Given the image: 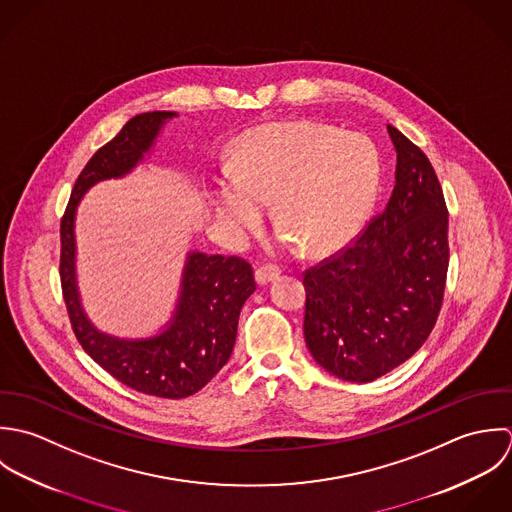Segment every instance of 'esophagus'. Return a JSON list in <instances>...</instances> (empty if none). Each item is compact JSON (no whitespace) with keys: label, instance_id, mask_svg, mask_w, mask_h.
I'll use <instances>...</instances> for the list:
<instances>
[{"label":"esophagus","instance_id":"obj_1","mask_svg":"<svg viewBox=\"0 0 512 512\" xmlns=\"http://www.w3.org/2000/svg\"><path fill=\"white\" fill-rule=\"evenodd\" d=\"M281 275V269L277 267V265H263V267H259L257 271H255V281L259 283V285H267V283H271L273 279H277Z\"/></svg>","mask_w":512,"mask_h":512}]
</instances>
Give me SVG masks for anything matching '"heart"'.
<instances>
[{
  "mask_svg": "<svg viewBox=\"0 0 512 512\" xmlns=\"http://www.w3.org/2000/svg\"><path fill=\"white\" fill-rule=\"evenodd\" d=\"M378 186L380 156L366 138L320 122H283L243 140L237 168L215 182V213L243 239L273 198L279 243L301 241L310 253H322L362 227Z\"/></svg>",
  "mask_w": 512,
  "mask_h": 512,
  "instance_id": "obj_1",
  "label": "heart"
}]
</instances>
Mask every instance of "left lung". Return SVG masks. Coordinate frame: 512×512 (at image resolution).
I'll use <instances>...</instances> for the list:
<instances>
[{"instance_id": "obj_1", "label": "left lung", "mask_w": 512, "mask_h": 512, "mask_svg": "<svg viewBox=\"0 0 512 512\" xmlns=\"http://www.w3.org/2000/svg\"><path fill=\"white\" fill-rule=\"evenodd\" d=\"M398 152L386 207L342 249L303 273V330L330 374L366 384L411 358L431 334L449 269V211L427 156L388 124Z\"/></svg>"}]
</instances>
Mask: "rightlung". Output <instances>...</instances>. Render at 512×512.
Segmentation results:
<instances>
[{
  "label": "right lung",
  "mask_w": 512,
  "mask_h": 512,
  "mask_svg": "<svg viewBox=\"0 0 512 512\" xmlns=\"http://www.w3.org/2000/svg\"><path fill=\"white\" fill-rule=\"evenodd\" d=\"M174 112L154 110L130 118L87 162L61 219L59 277L71 328L83 350L120 384L166 400L200 392L227 364L243 303L257 289L253 267L237 255H188L182 295L166 332L148 340H120L99 332L85 316L75 283V209L97 182L130 172Z\"/></svg>",
  "instance_id": "obj_1"
}]
</instances>
